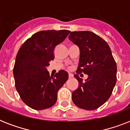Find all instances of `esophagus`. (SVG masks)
Masks as SVG:
<instances>
[{
  "mask_svg": "<svg viewBox=\"0 0 130 130\" xmlns=\"http://www.w3.org/2000/svg\"><path fill=\"white\" fill-rule=\"evenodd\" d=\"M72 77H73V74H72L69 73V74H68V78H71Z\"/></svg>",
  "mask_w": 130,
  "mask_h": 130,
  "instance_id": "obj_1",
  "label": "esophagus"
}]
</instances>
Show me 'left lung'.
I'll list each match as a JSON object with an SVG mask.
<instances>
[{"instance_id": "1", "label": "left lung", "mask_w": 130, "mask_h": 130, "mask_svg": "<svg viewBox=\"0 0 130 130\" xmlns=\"http://www.w3.org/2000/svg\"><path fill=\"white\" fill-rule=\"evenodd\" d=\"M69 39L80 49L79 64L74 77L79 86L72 92L77 107L94 110L103 105L112 94L117 81V65L109 46L104 39L91 31H72ZM80 73L89 77L83 82Z\"/></svg>"}]
</instances>
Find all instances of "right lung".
Returning <instances> with one entry per match:
<instances>
[{"mask_svg":"<svg viewBox=\"0 0 130 130\" xmlns=\"http://www.w3.org/2000/svg\"><path fill=\"white\" fill-rule=\"evenodd\" d=\"M70 33L68 30H47L34 34L20 47L13 68L15 88L21 99L35 110L52 107L58 91L68 78L60 70L53 77L46 67L54 59V49Z\"/></svg>","mask_w":130,"mask_h":130,"instance_id":"right-lung-1","label":"right lung"}]
</instances>
